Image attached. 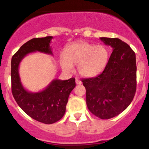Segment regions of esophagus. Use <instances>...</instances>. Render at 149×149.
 <instances>
[{
	"mask_svg": "<svg viewBox=\"0 0 149 149\" xmlns=\"http://www.w3.org/2000/svg\"><path fill=\"white\" fill-rule=\"evenodd\" d=\"M76 83L77 85H81L82 84V82L80 81L79 79L76 78Z\"/></svg>",
	"mask_w": 149,
	"mask_h": 149,
	"instance_id": "34e87169",
	"label": "esophagus"
}]
</instances>
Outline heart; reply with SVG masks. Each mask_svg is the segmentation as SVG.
Instances as JSON below:
<instances>
[{
  "label": "heart",
  "mask_w": 149,
  "mask_h": 149,
  "mask_svg": "<svg viewBox=\"0 0 149 149\" xmlns=\"http://www.w3.org/2000/svg\"><path fill=\"white\" fill-rule=\"evenodd\" d=\"M109 61V52L104 46L80 41L68 46L65 55L60 57V64L66 72H72L73 65L78 73L84 78H92L100 74Z\"/></svg>",
  "instance_id": "b5f03b06"
}]
</instances>
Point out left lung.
<instances>
[{"mask_svg": "<svg viewBox=\"0 0 149 149\" xmlns=\"http://www.w3.org/2000/svg\"><path fill=\"white\" fill-rule=\"evenodd\" d=\"M100 40L112 47L111 55L100 75L82 82L86 89V104L90 111L101 119H109L125 110L134 98L136 56L120 39L102 37Z\"/></svg>", "mask_w": 149, "mask_h": 149, "instance_id": "1", "label": "left lung"}]
</instances>
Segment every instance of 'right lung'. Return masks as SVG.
Listing matches in <instances>:
<instances>
[{
	"label": "right lung",
	"mask_w": 149,
	"mask_h": 149,
	"mask_svg": "<svg viewBox=\"0 0 149 149\" xmlns=\"http://www.w3.org/2000/svg\"><path fill=\"white\" fill-rule=\"evenodd\" d=\"M52 36L38 38L29 40L12 57V92L15 101L31 118L45 124L59 120L66 112V106L71 92L76 87L75 78L52 80L45 89L32 92L22 85L19 67L22 59L30 53L39 52L53 55L50 47Z\"/></svg>",
	"instance_id": "obj_1"
}]
</instances>
